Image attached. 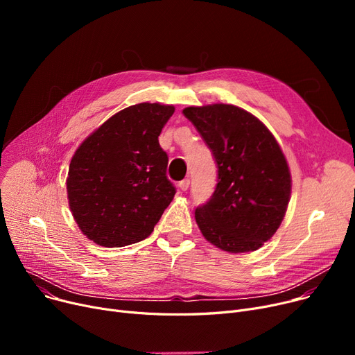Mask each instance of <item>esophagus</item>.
I'll return each mask as SVG.
<instances>
[{
	"label": "esophagus",
	"instance_id": "obj_1",
	"mask_svg": "<svg viewBox=\"0 0 355 355\" xmlns=\"http://www.w3.org/2000/svg\"><path fill=\"white\" fill-rule=\"evenodd\" d=\"M178 187H180V190L185 191V190H187V189L190 187V180H189V178H184L182 181L178 182Z\"/></svg>",
	"mask_w": 355,
	"mask_h": 355
}]
</instances>
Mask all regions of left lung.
Here are the masks:
<instances>
[{"label":"left lung","mask_w":355,"mask_h":355,"mask_svg":"<svg viewBox=\"0 0 355 355\" xmlns=\"http://www.w3.org/2000/svg\"><path fill=\"white\" fill-rule=\"evenodd\" d=\"M210 148L217 184L196 209L211 245L230 253L262 248L281 226L291 198V173L270 130L248 110L225 103L182 110Z\"/></svg>","instance_id":"8db88e82"}]
</instances>
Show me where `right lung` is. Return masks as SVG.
Here are the masks:
<instances>
[{
    "label": "right lung",
    "instance_id": "1",
    "mask_svg": "<svg viewBox=\"0 0 355 355\" xmlns=\"http://www.w3.org/2000/svg\"><path fill=\"white\" fill-rule=\"evenodd\" d=\"M174 106L138 103L102 123L76 149L67 198L87 239L105 248L138 243L153 233L175 187L158 137Z\"/></svg>",
    "mask_w": 355,
    "mask_h": 355
}]
</instances>
